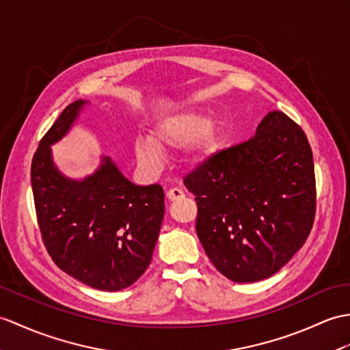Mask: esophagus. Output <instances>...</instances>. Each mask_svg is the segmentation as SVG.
Segmentation results:
<instances>
[{
  "label": "esophagus",
  "instance_id": "esophagus-1",
  "mask_svg": "<svg viewBox=\"0 0 350 350\" xmlns=\"http://www.w3.org/2000/svg\"><path fill=\"white\" fill-rule=\"evenodd\" d=\"M183 197H185L183 191L178 189V188H172V189L167 191V198H168L170 201H177V200H180V198H183Z\"/></svg>",
  "mask_w": 350,
  "mask_h": 350
}]
</instances>
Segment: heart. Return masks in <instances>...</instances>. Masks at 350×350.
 I'll list each match as a JSON object with an SVG mask.
<instances>
[{
  "instance_id": "obj_1",
  "label": "heart",
  "mask_w": 350,
  "mask_h": 350,
  "mask_svg": "<svg viewBox=\"0 0 350 350\" xmlns=\"http://www.w3.org/2000/svg\"><path fill=\"white\" fill-rule=\"evenodd\" d=\"M210 128V120L201 113L188 111L159 120L153 126L149 138L138 137L134 152L138 164L148 170L162 165V152L188 149L197 143ZM204 148H201V153Z\"/></svg>"
}]
</instances>
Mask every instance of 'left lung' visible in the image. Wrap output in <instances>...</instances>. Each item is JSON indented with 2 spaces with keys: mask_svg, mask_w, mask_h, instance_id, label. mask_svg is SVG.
<instances>
[{
  "mask_svg": "<svg viewBox=\"0 0 350 350\" xmlns=\"http://www.w3.org/2000/svg\"><path fill=\"white\" fill-rule=\"evenodd\" d=\"M183 183L197 201L201 245L232 282L278 273L312 231V149L303 129L283 111L268 113L250 140L210 157Z\"/></svg>",
  "mask_w": 350,
  "mask_h": 350,
  "instance_id": "1",
  "label": "left lung"
}]
</instances>
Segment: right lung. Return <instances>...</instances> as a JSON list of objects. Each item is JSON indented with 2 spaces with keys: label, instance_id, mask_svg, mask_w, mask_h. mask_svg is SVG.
Wrapping results in <instances>:
<instances>
[{
  "label": "right lung",
  "instance_id": "right-lung-1",
  "mask_svg": "<svg viewBox=\"0 0 350 350\" xmlns=\"http://www.w3.org/2000/svg\"><path fill=\"white\" fill-rule=\"evenodd\" d=\"M86 104L67 105L42 138L31 186L53 262L88 286L113 292L131 286L149 267L165 212L164 189L129 182L109 157L83 178L59 172L52 146L67 135Z\"/></svg>",
  "mask_w": 350,
  "mask_h": 350
}]
</instances>
